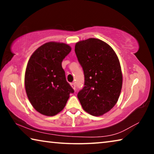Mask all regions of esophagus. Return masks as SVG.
Instances as JSON below:
<instances>
[{
    "mask_svg": "<svg viewBox=\"0 0 154 154\" xmlns=\"http://www.w3.org/2000/svg\"><path fill=\"white\" fill-rule=\"evenodd\" d=\"M71 85L72 88H73L74 90H75V88H76V85H75V83H71Z\"/></svg>",
    "mask_w": 154,
    "mask_h": 154,
    "instance_id": "34e87169",
    "label": "esophagus"
}]
</instances>
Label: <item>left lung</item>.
<instances>
[{
  "mask_svg": "<svg viewBox=\"0 0 154 154\" xmlns=\"http://www.w3.org/2000/svg\"><path fill=\"white\" fill-rule=\"evenodd\" d=\"M75 51L84 74V87L78 92V99L88 113L102 116L113 107L121 92L118 56L108 44L94 38L77 43Z\"/></svg>",
  "mask_w": 154,
  "mask_h": 154,
  "instance_id": "left-lung-1",
  "label": "left lung"
}]
</instances>
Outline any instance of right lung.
I'll return each mask as SVG.
<instances>
[{
    "mask_svg": "<svg viewBox=\"0 0 154 154\" xmlns=\"http://www.w3.org/2000/svg\"><path fill=\"white\" fill-rule=\"evenodd\" d=\"M71 51L64 43L49 42L34 52L25 73V88L33 107L48 116L64 108L74 90L66 82L62 62Z\"/></svg>",
    "mask_w": 154,
    "mask_h": 154,
    "instance_id": "1",
    "label": "right lung"
}]
</instances>
